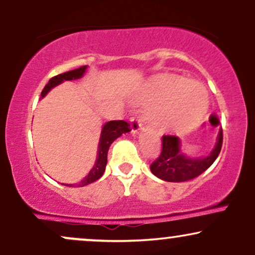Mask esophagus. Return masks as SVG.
I'll list each match as a JSON object with an SVG mask.
<instances>
[{"label":"esophagus","instance_id":"obj_1","mask_svg":"<svg viewBox=\"0 0 255 255\" xmlns=\"http://www.w3.org/2000/svg\"><path fill=\"white\" fill-rule=\"evenodd\" d=\"M129 125H130V129L133 133H136L137 130L140 129V127H141V124H140V121L137 120L136 118H130L129 120Z\"/></svg>","mask_w":255,"mask_h":255}]
</instances>
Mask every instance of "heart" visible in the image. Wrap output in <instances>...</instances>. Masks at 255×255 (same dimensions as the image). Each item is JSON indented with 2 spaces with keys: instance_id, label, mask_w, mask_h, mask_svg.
Listing matches in <instances>:
<instances>
[{
  "instance_id": "1",
  "label": "heart",
  "mask_w": 255,
  "mask_h": 255,
  "mask_svg": "<svg viewBox=\"0 0 255 255\" xmlns=\"http://www.w3.org/2000/svg\"><path fill=\"white\" fill-rule=\"evenodd\" d=\"M145 99L157 107L151 114L152 121L175 129H191L195 126L197 115L207 110L206 90L201 85L175 75L153 79L147 85ZM181 110L186 113L198 111L192 117H186Z\"/></svg>"
}]
</instances>
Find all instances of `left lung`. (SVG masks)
<instances>
[{"instance_id": "obj_1", "label": "left lung", "mask_w": 255, "mask_h": 255, "mask_svg": "<svg viewBox=\"0 0 255 255\" xmlns=\"http://www.w3.org/2000/svg\"><path fill=\"white\" fill-rule=\"evenodd\" d=\"M223 144V131L219 130L217 142L209 156L188 158L180 152V139L175 135L162 136V151L151 163L152 174L168 182H184L198 177L210 168L218 157Z\"/></svg>"}]
</instances>
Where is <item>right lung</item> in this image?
Here are the masks:
<instances>
[{"instance_id":"1","label":"right lung","mask_w":255,"mask_h":255,"mask_svg":"<svg viewBox=\"0 0 255 255\" xmlns=\"http://www.w3.org/2000/svg\"><path fill=\"white\" fill-rule=\"evenodd\" d=\"M87 67L83 66L79 67L77 69H73V71L62 73V74H58L56 77L51 78L49 80V83L45 85L44 90L42 91V97L46 95V93L50 91L52 87L57 86L58 84L63 83L64 80H75V79L81 78L84 75L85 71H86ZM129 125L126 121L122 120H118V121H109L107 122L102 128L101 133V139H99V146H98V153H97V159H96L95 165L91 169L87 176L84 178L81 182L75 183V184H68L64 183V186L68 187H84L86 184H90L95 181H97L98 178L102 177V175L104 174L105 166L108 163V151H109L110 145L113 144L114 140L118 139L119 136H121L124 133H128L129 131Z\"/></svg>"}]
</instances>
